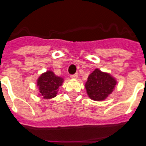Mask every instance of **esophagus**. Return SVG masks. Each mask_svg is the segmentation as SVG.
I'll use <instances>...</instances> for the list:
<instances>
[{"label":"esophagus","instance_id":"34e87169","mask_svg":"<svg viewBox=\"0 0 146 146\" xmlns=\"http://www.w3.org/2000/svg\"><path fill=\"white\" fill-rule=\"evenodd\" d=\"M72 79H76L78 77V73H75V74H73V75H71L70 76Z\"/></svg>","mask_w":146,"mask_h":146}]
</instances>
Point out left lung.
<instances>
[{
  "mask_svg": "<svg viewBox=\"0 0 146 146\" xmlns=\"http://www.w3.org/2000/svg\"><path fill=\"white\" fill-rule=\"evenodd\" d=\"M117 81L110 73L96 69L88 76L85 88L89 97L95 101H103L113 93Z\"/></svg>",
  "mask_w": 146,
  "mask_h": 146,
  "instance_id": "1",
  "label": "left lung"
}]
</instances>
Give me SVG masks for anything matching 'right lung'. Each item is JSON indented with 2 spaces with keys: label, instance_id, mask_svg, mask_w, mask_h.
<instances>
[{
  "label": "right lung",
  "instance_id": "obj_1",
  "mask_svg": "<svg viewBox=\"0 0 146 146\" xmlns=\"http://www.w3.org/2000/svg\"><path fill=\"white\" fill-rule=\"evenodd\" d=\"M63 83V78L56 76L51 70L42 73L36 80L40 95L45 100L55 97L59 87L62 86Z\"/></svg>",
  "mask_w": 146,
  "mask_h": 146
}]
</instances>
